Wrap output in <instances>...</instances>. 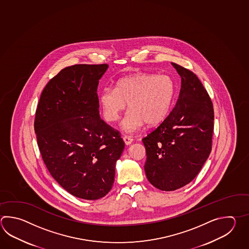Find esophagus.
<instances>
[{
  "mask_svg": "<svg viewBox=\"0 0 249 249\" xmlns=\"http://www.w3.org/2000/svg\"><path fill=\"white\" fill-rule=\"evenodd\" d=\"M123 140H124V142H125V143H126L127 145L131 144L133 141H134V139H133L132 137H128V136H125V137H123Z\"/></svg>",
  "mask_w": 249,
  "mask_h": 249,
  "instance_id": "1",
  "label": "esophagus"
}]
</instances>
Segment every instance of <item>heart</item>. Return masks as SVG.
Listing matches in <instances>:
<instances>
[{
  "label": "heart",
  "instance_id": "heart-1",
  "mask_svg": "<svg viewBox=\"0 0 249 249\" xmlns=\"http://www.w3.org/2000/svg\"><path fill=\"white\" fill-rule=\"evenodd\" d=\"M175 85L168 75L139 73L122 78L115 89L107 87L100 95L103 116L109 122H117L126 108L127 112L122 123L127 133L140 130L145 122L157 125L162 122L172 106Z\"/></svg>",
  "mask_w": 249,
  "mask_h": 249
}]
</instances>
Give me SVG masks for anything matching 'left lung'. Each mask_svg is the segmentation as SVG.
I'll list each match as a JSON object with an SVG mask.
<instances>
[{
  "label": "left lung",
  "mask_w": 249,
  "mask_h": 249,
  "mask_svg": "<svg viewBox=\"0 0 249 249\" xmlns=\"http://www.w3.org/2000/svg\"><path fill=\"white\" fill-rule=\"evenodd\" d=\"M172 65L182 81L179 98L160 125L142 138L147 179L166 192L196 178L212 150L213 131V104L201 81L193 71Z\"/></svg>",
  "instance_id": "1"
}]
</instances>
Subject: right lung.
<instances>
[{"label":"right lung","instance_id":"1","mask_svg":"<svg viewBox=\"0 0 249 249\" xmlns=\"http://www.w3.org/2000/svg\"><path fill=\"white\" fill-rule=\"evenodd\" d=\"M107 68H64L47 83L36 109L35 131L46 167L66 191L83 199L111 191L125 147L120 131L99 116L97 86Z\"/></svg>","mask_w":249,"mask_h":249}]
</instances>
